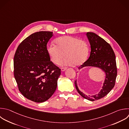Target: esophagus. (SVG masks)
I'll return each instance as SVG.
<instances>
[{"label": "esophagus", "mask_w": 129, "mask_h": 129, "mask_svg": "<svg viewBox=\"0 0 129 129\" xmlns=\"http://www.w3.org/2000/svg\"><path fill=\"white\" fill-rule=\"evenodd\" d=\"M66 70H67V68H61V71L62 72L65 71Z\"/></svg>", "instance_id": "34e87169"}]
</instances>
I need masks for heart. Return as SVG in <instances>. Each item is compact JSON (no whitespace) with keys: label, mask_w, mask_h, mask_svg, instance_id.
<instances>
[{"label":"heart","mask_w":129,"mask_h":129,"mask_svg":"<svg viewBox=\"0 0 129 129\" xmlns=\"http://www.w3.org/2000/svg\"><path fill=\"white\" fill-rule=\"evenodd\" d=\"M55 45L50 44L47 47V53L51 61L58 64L61 61L63 66H80L87 59L89 48L86 42L78 38L70 36H62L55 40Z\"/></svg>","instance_id":"heart-1"}]
</instances>
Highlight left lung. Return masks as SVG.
Returning a JSON list of instances; mask_svg holds the SVG:
<instances>
[{"instance_id":"8db88e82","label":"left lung","mask_w":129,"mask_h":129,"mask_svg":"<svg viewBox=\"0 0 129 129\" xmlns=\"http://www.w3.org/2000/svg\"><path fill=\"white\" fill-rule=\"evenodd\" d=\"M86 35L90 44V55L78 69L80 70L86 67L99 68L104 73V81L100 92L92 96H88L79 90L77 80L75 85L77 91L83 98L94 101L105 96L114 86L117 76L115 55L111 46L103 38L93 32H87Z\"/></svg>"}]
</instances>
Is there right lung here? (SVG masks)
Returning a JSON list of instances; mask_svg holds the SVG:
<instances>
[{"instance_id":"add662e5","label":"right lung","mask_w":129,"mask_h":129,"mask_svg":"<svg viewBox=\"0 0 129 129\" xmlns=\"http://www.w3.org/2000/svg\"><path fill=\"white\" fill-rule=\"evenodd\" d=\"M53 32L40 31L30 35L19 45L14 59V76L19 90L27 99L43 102L53 94L60 69L50 61L47 44Z\"/></svg>"}]
</instances>
